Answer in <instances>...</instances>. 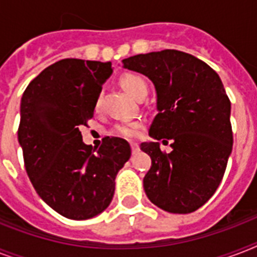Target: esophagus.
Returning a JSON list of instances; mask_svg holds the SVG:
<instances>
[{
    "label": "esophagus",
    "mask_w": 257,
    "mask_h": 257,
    "mask_svg": "<svg viewBox=\"0 0 257 257\" xmlns=\"http://www.w3.org/2000/svg\"><path fill=\"white\" fill-rule=\"evenodd\" d=\"M131 148H132V152L133 153H137L140 151V147L136 144V143H131Z\"/></svg>",
    "instance_id": "34e87169"
}]
</instances>
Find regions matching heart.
I'll list each match as a JSON object with an SVG mask.
<instances>
[{"label": "heart", "mask_w": 257, "mask_h": 257, "mask_svg": "<svg viewBox=\"0 0 257 257\" xmlns=\"http://www.w3.org/2000/svg\"><path fill=\"white\" fill-rule=\"evenodd\" d=\"M120 85L122 86L125 92L128 93L129 96L133 97V98H137L140 96L141 93L148 92V86H147V82L144 81V78L140 77L139 74L133 73H125L121 76L120 78ZM100 105V96L97 97L96 106ZM141 125L139 122H131V124H120L116 126V132L118 135L124 137H128V139H133L136 137L140 132Z\"/></svg>", "instance_id": "obj_1"}]
</instances>
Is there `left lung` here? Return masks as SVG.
Returning <instances> with one entry per match:
<instances>
[{"mask_svg":"<svg viewBox=\"0 0 257 257\" xmlns=\"http://www.w3.org/2000/svg\"><path fill=\"white\" fill-rule=\"evenodd\" d=\"M122 68L141 73L156 89L157 114L149 136L168 143H141L152 159L144 191L156 207L191 213L215 193L232 152L231 102L219 74L180 50L165 49L122 60Z\"/></svg>","mask_w":257,"mask_h":257,"instance_id":"1","label":"left lung"}]
</instances>
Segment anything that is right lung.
Returning <instances> with one entry per match:
<instances>
[{
  "label": "right lung",
  "instance_id": "obj_1",
  "mask_svg": "<svg viewBox=\"0 0 257 257\" xmlns=\"http://www.w3.org/2000/svg\"><path fill=\"white\" fill-rule=\"evenodd\" d=\"M110 62L65 58L44 69L21 98L18 143L38 196L66 219L86 220L109 207L114 179L131 157L118 137L98 149L82 143L78 126L92 118Z\"/></svg>",
  "mask_w": 257,
  "mask_h": 257
}]
</instances>
